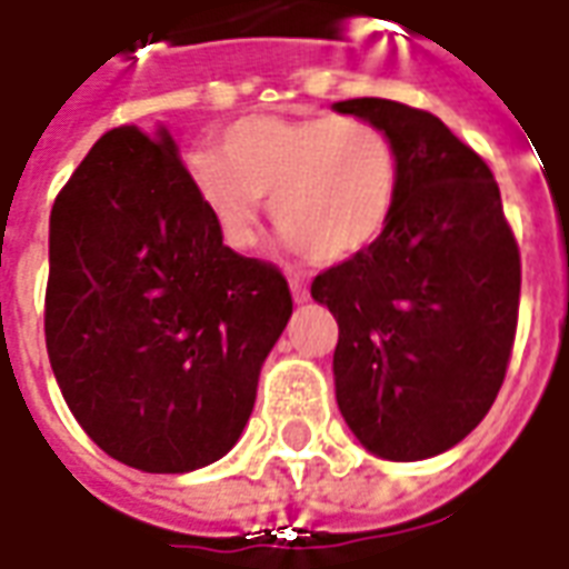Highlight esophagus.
Wrapping results in <instances>:
<instances>
[{
	"mask_svg": "<svg viewBox=\"0 0 569 569\" xmlns=\"http://www.w3.org/2000/svg\"><path fill=\"white\" fill-rule=\"evenodd\" d=\"M289 289H292V298H296L298 305H305V301L311 298V292H308V286L301 283V280H289Z\"/></svg>",
	"mask_w": 569,
	"mask_h": 569,
	"instance_id": "esophagus-1",
	"label": "esophagus"
}]
</instances>
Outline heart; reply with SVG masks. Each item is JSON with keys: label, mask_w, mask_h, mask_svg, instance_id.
<instances>
[{"label": "heart", "mask_w": 569, "mask_h": 569, "mask_svg": "<svg viewBox=\"0 0 569 569\" xmlns=\"http://www.w3.org/2000/svg\"><path fill=\"white\" fill-rule=\"evenodd\" d=\"M221 150L190 153L188 172L230 249H252L271 200L286 246L341 264L379 243L400 197L391 134L360 117H249Z\"/></svg>", "instance_id": "heart-1"}]
</instances>
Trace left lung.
Instances as JSON below:
<instances>
[{"label":"left lung","instance_id":"obj_1","mask_svg":"<svg viewBox=\"0 0 569 569\" xmlns=\"http://www.w3.org/2000/svg\"><path fill=\"white\" fill-rule=\"evenodd\" d=\"M336 110L381 126L400 157L379 243L311 283L339 323L336 400L369 452L419 462L471 435L502 388L520 252L490 166L435 113L385 98Z\"/></svg>","mask_w":569,"mask_h":569}]
</instances>
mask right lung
I'll return each mask as SVG.
<instances>
[{
    "mask_svg": "<svg viewBox=\"0 0 569 569\" xmlns=\"http://www.w3.org/2000/svg\"><path fill=\"white\" fill-rule=\"evenodd\" d=\"M289 313L280 268L224 246L166 129H110L51 206L46 348L117 462L184 475L221 459Z\"/></svg>",
    "mask_w": 569,
    "mask_h": 569,
    "instance_id": "right-lung-1",
    "label": "right lung"
}]
</instances>
